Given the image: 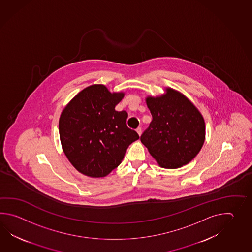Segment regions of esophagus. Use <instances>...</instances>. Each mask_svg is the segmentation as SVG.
<instances>
[{
	"mask_svg": "<svg viewBox=\"0 0 252 252\" xmlns=\"http://www.w3.org/2000/svg\"><path fill=\"white\" fill-rule=\"evenodd\" d=\"M136 131L138 132V134H139V136L141 135V133H142V128H140V127H139V128H137V129H136Z\"/></svg>",
	"mask_w": 252,
	"mask_h": 252,
	"instance_id": "esophagus-1",
	"label": "esophagus"
}]
</instances>
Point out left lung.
Here are the masks:
<instances>
[{
    "instance_id": "obj_1",
    "label": "left lung",
    "mask_w": 252,
    "mask_h": 252,
    "mask_svg": "<svg viewBox=\"0 0 252 252\" xmlns=\"http://www.w3.org/2000/svg\"><path fill=\"white\" fill-rule=\"evenodd\" d=\"M166 92L146 98L152 121L140 140L161 167L175 169L198 154L205 139V124L184 94L169 87Z\"/></svg>"
}]
</instances>
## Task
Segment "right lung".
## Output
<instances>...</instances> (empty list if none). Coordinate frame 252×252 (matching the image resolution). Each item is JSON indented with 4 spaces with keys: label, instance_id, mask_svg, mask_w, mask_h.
Instances as JSON below:
<instances>
[{
    "label": "right lung",
    "instance_id": "obj_1",
    "mask_svg": "<svg viewBox=\"0 0 252 252\" xmlns=\"http://www.w3.org/2000/svg\"><path fill=\"white\" fill-rule=\"evenodd\" d=\"M124 93H111L93 85L78 93L59 118V137L64 153L78 171L103 177L122 163L128 146L139 139L128 128V113L115 106Z\"/></svg>",
    "mask_w": 252,
    "mask_h": 252
}]
</instances>
